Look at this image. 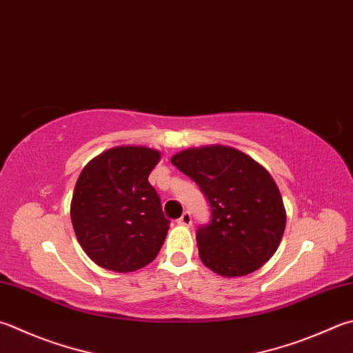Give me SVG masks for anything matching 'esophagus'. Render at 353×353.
I'll use <instances>...</instances> for the list:
<instances>
[{
  "label": "esophagus",
  "mask_w": 353,
  "mask_h": 353,
  "mask_svg": "<svg viewBox=\"0 0 353 353\" xmlns=\"http://www.w3.org/2000/svg\"><path fill=\"white\" fill-rule=\"evenodd\" d=\"M178 224L179 225H190L192 224V215L189 214V212H184L181 218L178 219Z\"/></svg>",
  "instance_id": "obj_1"
}]
</instances>
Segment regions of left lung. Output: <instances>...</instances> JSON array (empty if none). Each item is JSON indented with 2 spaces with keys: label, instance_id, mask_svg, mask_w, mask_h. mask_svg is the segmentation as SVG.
I'll list each match as a JSON object with an SVG mask.
<instances>
[{
  "label": "left lung",
  "instance_id": "obj_1",
  "mask_svg": "<svg viewBox=\"0 0 353 353\" xmlns=\"http://www.w3.org/2000/svg\"><path fill=\"white\" fill-rule=\"evenodd\" d=\"M172 164L208 196L212 221L196 232L205 268L235 278L249 275L275 254L285 229V209L275 179L254 158L230 145L178 152Z\"/></svg>",
  "mask_w": 353,
  "mask_h": 353
}]
</instances>
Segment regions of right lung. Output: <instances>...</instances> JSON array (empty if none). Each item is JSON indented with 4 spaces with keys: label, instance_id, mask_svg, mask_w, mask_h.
<instances>
[{
    "label": "right lung",
    "instance_id": "right-lung-1",
    "mask_svg": "<svg viewBox=\"0 0 353 353\" xmlns=\"http://www.w3.org/2000/svg\"><path fill=\"white\" fill-rule=\"evenodd\" d=\"M161 152L117 145L92 158L79 174L70 203L79 245L99 268L134 272L150 264L169 230L149 175Z\"/></svg>",
    "mask_w": 353,
    "mask_h": 353
}]
</instances>
